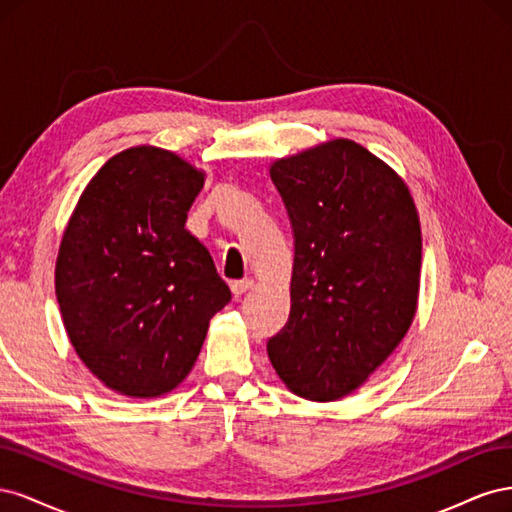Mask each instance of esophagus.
Listing matches in <instances>:
<instances>
[{
    "instance_id": "obj_1",
    "label": "esophagus",
    "mask_w": 512,
    "mask_h": 512,
    "mask_svg": "<svg viewBox=\"0 0 512 512\" xmlns=\"http://www.w3.org/2000/svg\"><path fill=\"white\" fill-rule=\"evenodd\" d=\"M252 288H254V280H252V277H245V280H235V282L230 284V290L235 292L237 297H239V294L247 292V290H252Z\"/></svg>"
}]
</instances>
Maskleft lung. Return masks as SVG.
Returning a JSON list of instances; mask_svg holds the SVG:
<instances>
[{
	"label": "left lung",
	"instance_id": "1",
	"mask_svg": "<svg viewBox=\"0 0 512 512\" xmlns=\"http://www.w3.org/2000/svg\"><path fill=\"white\" fill-rule=\"evenodd\" d=\"M269 175L294 232L290 316L267 342L288 389L335 401L406 337L421 286V222L406 181L335 138L275 160Z\"/></svg>",
	"mask_w": 512,
	"mask_h": 512
}]
</instances>
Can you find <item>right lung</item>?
Listing matches in <instances>:
<instances>
[{"label":"right lung","mask_w":512,"mask_h":512,"mask_svg":"<svg viewBox=\"0 0 512 512\" xmlns=\"http://www.w3.org/2000/svg\"><path fill=\"white\" fill-rule=\"evenodd\" d=\"M203 185V170L177 153L130 147L87 183L61 237L55 292L66 333L119 395L179 386L230 301L209 250L185 228Z\"/></svg>","instance_id":"right-lung-1"}]
</instances>
